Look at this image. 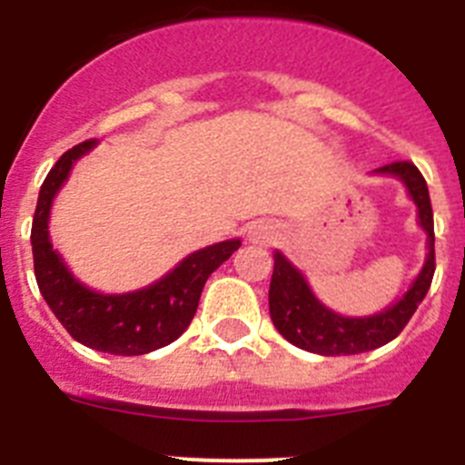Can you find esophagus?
Returning a JSON list of instances; mask_svg holds the SVG:
<instances>
[{
    "mask_svg": "<svg viewBox=\"0 0 465 465\" xmlns=\"http://www.w3.org/2000/svg\"><path fill=\"white\" fill-rule=\"evenodd\" d=\"M249 240L253 244H270L274 240V225L268 223V221H258V223L252 225L249 230Z\"/></svg>",
    "mask_w": 465,
    "mask_h": 465,
    "instance_id": "esophagus-1",
    "label": "esophagus"
}]
</instances>
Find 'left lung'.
Instances as JSON below:
<instances>
[{"mask_svg":"<svg viewBox=\"0 0 465 465\" xmlns=\"http://www.w3.org/2000/svg\"><path fill=\"white\" fill-rule=\"evenodd\" d=\"M375 172L398 176L405 183L410 197H412L419 209V225L429 235V256H426L424 268H421L419 277L414 279L408 293L402 295L396 305L386 307L380 314L349 319V316H340L328 310V307H323L314 298L300 270H295L279 252L274 253L272 282H270V316H272L274 328L282 332L283 338L295 344V347L312 351V354H363V351H371V349L391 342L393 338L401 335L402 328L408 326L419 302L429 293L430 282H433L435 232L426 179L408 160L389 163V165L380 167Z\"/></svg>","mask_w":465,"mask_h":465,"instance_id":"left-lung-1","label":"left lung"}]
</instances>
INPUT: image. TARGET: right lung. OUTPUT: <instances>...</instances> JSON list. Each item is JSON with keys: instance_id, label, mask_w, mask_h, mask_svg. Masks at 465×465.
<instances>
[{"instance_id": "obj_1", "label": "right lung", "mask_w": 465, "mask_h": 465, "mask_svg": "<svg viewBox=\"0 0 465 465\" xmlns=\"http://www.w3.org/2000/svg\"><path fill=\"white\" fill-rule=\"evenodd\" d=\"M94 139L76 143L60 155L41 183L32 221V253L39 291L57 322L76 342L116 356H142L174 342L195 316L209 274L240 249V240H225L183 258L172 272L142 291L104 295L74 279L48 237V216L55 193Z\"/></svg>"}]
</instances>
